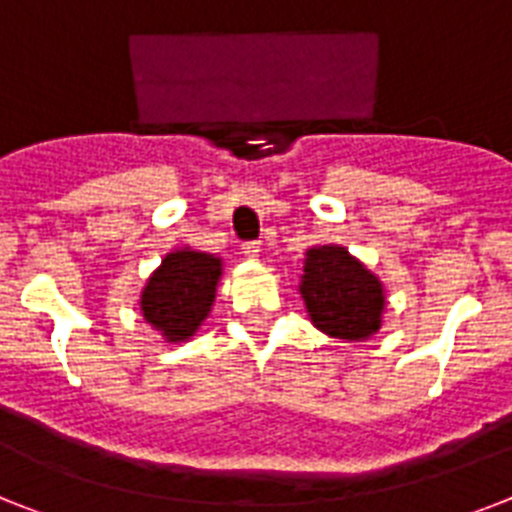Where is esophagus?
I'll return each instance as SVG.
<instances>
[{
	"label": "esophagus",
	"instance_id": "34e87169",
	"mask_svg": "<svg viewBox=\"0 0 512 512\" xmlns=\"http://www.w3.org/2000/svg\"><path fill=\"white\" fill-rule=\"evenodd\" d=\"M242 249L249 260H257V257H260V242H244Z\"/></svg>",
	"mask_w": 512,
	"mask_h": 512
}]
</instances>
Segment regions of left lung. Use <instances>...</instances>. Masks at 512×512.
Segmentation results:
<instances>
[{"mask_svg":"<svg viewBox=\"0 0 512 512\" xmlns=\"http://www.w3.org/2000/svg\"><path fill=\"white\" fill-rule=\"evenodd\" d=\"M299 291L312 322L328 336L364 341L380 330L382 283L349 249L336 244L309 249Z\"/></svg>","mask_w":512,"mask_h":512,"instance_id":"8db88e82","label":"left lung"}]
</instances>
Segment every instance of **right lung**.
<instances>
[{
  "label": "right lung",
  "instance_id": "1",
  "mask_svg": "<svg viewBox=\"0 0 512 512\" xmlns=\"http://www.w3.org/2000/svg\"><path fill=\"white\" fill-rule=\"evenodd\" d=\"M218 278V257L195 249H176L163 257L161 268L148 278L140 299L143 317L161 330L166 341H187L213 307Z\"/></svg>",
  "mask_w": 512,
  "mask_h": 512
}]
</instances>
